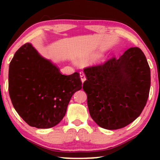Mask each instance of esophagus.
I'll use <instances>...</instances> for the list:
<instances>
[{
	"label": "esophagus",
	"instance_id": "1",
	"mask_svg": "<svg viewBox=\"0 0 160 160\" xmlns=\"http://www.w3.org/2000/svg\"><path fill=\"white\" fill-rule=\"evenodd\" d=\"M80 79H81V81H82V82L83 83L84 82H85V80H86V77H85V75L84 74V72L80 71Z\"/></svg>",
	"mask_w": 160,
	"mask_h": 160
}]
</instances>
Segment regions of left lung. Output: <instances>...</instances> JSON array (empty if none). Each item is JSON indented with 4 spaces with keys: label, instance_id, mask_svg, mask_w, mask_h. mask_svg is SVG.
<instances>
[{
    "label": "left lung",
    "instance_id": "8db88e82",
    "mask_svg": "<svg viewBox=\"0 0 160 160\" xmlns=\"http://www.w3.org/2000/svg\"><path fill=\"white\" fill-rule=\"evenodd\" d=\"M82 88L88 95L90 114L103 128H122L135 121L147 103L150 69L138 47H132L119 58L112 57L84 68Z\"/></svg>",
    "mask_w": 160,
    "mask_h": 160
}]
</instances>
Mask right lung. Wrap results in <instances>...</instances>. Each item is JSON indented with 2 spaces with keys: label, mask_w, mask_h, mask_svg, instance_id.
<instances>
[{
  "label": "right lung",
  "mask_w": 160,
  "mask_h": 160,
  "mask_svg": "<svg viewBox=\"0 0 160 160\" xmlns=\"http://www.w3.org/2000/svg\"><path fill=\"white\" fill-rule=\"evenodd\" d=\"M82 88L78 72L62 75L29 43L16 51L10 61L8 90L16 112L29 126H55L66 114L70 98Z\"/></svg>",
  "instance_id": "add662e5"
}]
</instances>
